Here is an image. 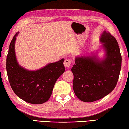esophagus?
Returning <instances> with one entry per match:
<instances>
[{
  "label": "esophagus",
  "mask_w": 129,
  "mask_h": 129,
  "mask_svg": "<svg viewBox=\"0 0 129 129\" xmlns=\"http://www.w3.org/2000/svg\"><path fill=\"white\" fill-rule=\"evenodd\" d=\"M71 64H72V61H71V60L69 59H66L65 60V61L64 62V64L65 67H71Z\"/></svg>",
  "instance_id": "34e87169"
}]
</instances>
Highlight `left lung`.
Listing matches in <instances>:
<instances>
[{"label":"left lung","mask_w":129,"mask_h":129,"mask_svg":"<svg viewBox=\"0 0 129 129\" xmlns=\"http://www.w3.org/2000/svg\"><path fill=\"white\" fill-rule=\"evenodd\" d=\"M100 41L106 51L103 60L95 56L75 58L71 71L73 74V88L82 101L90 102L104 97L114 90L121 69L122 56L117 41L108 32L102 34Z\"/></svg>","instance_id":"obj_1"}]
</instances>
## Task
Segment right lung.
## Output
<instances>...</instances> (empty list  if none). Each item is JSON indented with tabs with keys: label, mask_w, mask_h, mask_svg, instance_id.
<instances>
[{
	"label": "right lung",
	"mask_w": 129,
	"mask_h": 129,
	"mask_svg": "<svg viewBox=\"0 0 129 129\" xmlns=\"http://www.w3.org/2000/svg\"><path fill=\"white\" fill-rule=\"evenodd\" d=\"M19 32L10 44L6 60V69L10 84L14 93L30 104H41L51 97L58 78L65 72L64 59L48 64L37 71H28L17 62L15 43Z\"/></svg>",
	"instance_id": "1"
}]
</instances>
